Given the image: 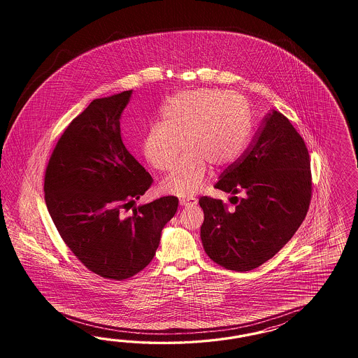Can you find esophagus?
I'll list each match as a JSON object with an SVG mask.
<instances>
[{"label":"esophagus","mask_w":358,"mask_h":358,"mask_svg":"<svg viewBox=\"0 0 358 358\" xmlns=\"http://www.w3.org/2000/svg\"><path fill=\"white\" fill-rule=\"evenodd\" d=\"M196 205L195 198H180V206L190 207Z\"/></svg>","instance_id":"esophagus-1"}]
</instances>
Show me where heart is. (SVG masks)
Returning a JSON list of instances; mask_svg holds the SVG:
<instances>
[{
  "mask_svg": "<svg viewBox=\"0 0 358 358\" xmlns=\"http://www.w3.org/2000/svg\"><path fill=\"white\" fill-rule=\"evenodd\" d=\"M162 122L147 132L143 152L155 169L165 172L172 168L184 141L187 152L162 182L164 193L180 196L201 190L208 165L220 169L235 163L250 135L241 99L220 90L177 94L162 110Z\"/></svg>",
  "mask_w": 358,
  "mask_h": 358,
  "instance_id": "heart-1",
  "label": "heart"
}]
</instances>
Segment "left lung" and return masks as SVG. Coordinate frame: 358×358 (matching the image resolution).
<instances>
[{
    "instance_id": "left-lung-1",
    "label": "left lung",
    "mask_w": 358,
    "mask_h": 358,
    "mask_svg": "<svg viewBox=\"0 0 358 358\" xmlns=\"http://www.w3.org/2000/svg\"><path fill=\"white\" fill-rule=\"evenodd\" d=\"M215 187L232 195L236 206L228 210L219 199H199L207 256L229 271L259 268L293 238L310 206V155L302 136L273 110L252 147L222 173ZM236 194L243 196L238 200Z\"/></svg>"
}]
</instances>
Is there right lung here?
Instances as JSON below:
<instances>
[{
    "mask_svg": "<svg viewBox=\"0 0 358 358\" xmlns=\"http://www.w3.org/2000/svg\"><path fill=\"white\" fill-rule=\"evenodd\" d=\"M131 94L90 102L57 141L44 177L47 210L65 244L89 271L117 281L151 262L178 207L171 195L123 214L152 184L120 134Z\"/></svg>",
    "mask_w": 358,
    "mask_h": 358,
    "instance_id": "add662e5",
    "label": "right lung"
}]
</instances>
